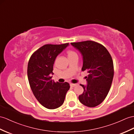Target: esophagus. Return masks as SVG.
<instances>
[{
    "instance_id": "esophagus-1",
    "label": "esophagus",
    "mask_w": 134,
    "mask_h": 134,
    "mask_svg": "<svg viewBox=\"0 0 134 134\" xmlns=\"http://www.w3.org/2000/svg\"><path fill=\"white\" fill-rule=\"evenodd\" d=\"M77 85V83H70V86H72V87H74Z\"/></svg>"
}]
</instances>
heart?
Returning a JSON list of instances; mask_svg holds the SVG:
<instances>
[{"label": "heart", "mask_w": 134, "mask_h": 134, "mask_svg": "<svg viewBox=\"0 0 134 134\" xmlns=\"http://www.w3.org/2000/svg\"><path fill=\"white\" fill-rule=\"evenodd\" d=\"M76 54V53H75L74 52H73V51H69L68 52V56H71V55H73V54Z\"/></svg>", "instance_id": "heart-1"}]
</instances>
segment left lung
<instances>
[{"label": "left lung", "mask_w": 134, "mask_h": 134, "mask_svg": "<svg viewBox=\"0 0 134 134\" xmlns=\"http://www.w3.org/2000/svg\"><path fill=\"white\" fill-rule=\"evenodd\" d=\"M82 57V70L87 71V85L80 84L83 92L78 97L81 103L94 107L102 103L110 90L114 77L113 59L106 48L97 42H71Z\"/></svg>", "instance_id": "8db88e82"}]
</instances>
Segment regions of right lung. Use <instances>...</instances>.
Masks as SVG:
<instances>
[{"label":"right lung","instance_id":"add662e5","mask_svg":"<svg viewBox=\"0 0 134 134\" xmlns=\"http://www.w3.org/2000/svg\"><path fill=\"white\" fill-rule=\"evenodd\" d=\"M69 43L46 44L32 54L29 60L27 75L29 85L36 98L48 109H55L63 105L69 84L52 80L53 68L57 56Z\"/></svg>","mask_w":134,"mask_h":134}]
</instances>
